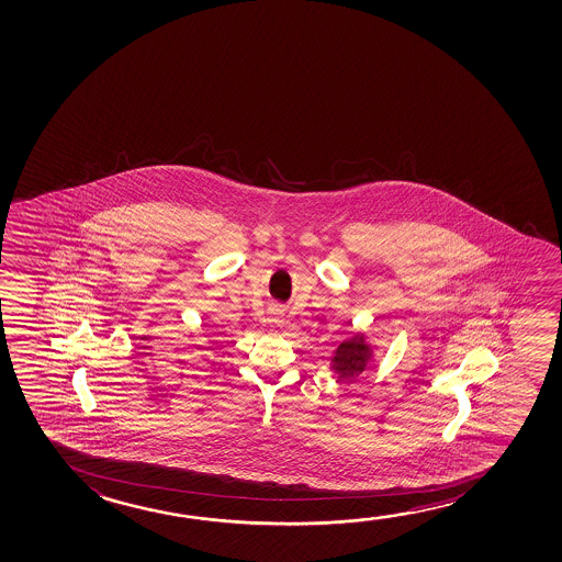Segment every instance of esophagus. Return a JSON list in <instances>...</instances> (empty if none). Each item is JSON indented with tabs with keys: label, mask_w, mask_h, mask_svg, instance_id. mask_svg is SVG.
Returning a JSON list of instances; mask_svg holds the SVG:
<instances>
[{
	"label": "esophagus",
	"mask_w": 562,
	"mask_h": 562,
	"mask_svg": "<svg viewBox=\"0 0 562 562\" xmlns=\"http://www.w3.org/2000/svg\"><path fill=\"white\" fill-rule=\"evenodd\" d=\"M279 319H281V316H279L277 312H273V314H271V322H277V324H279Z\"/></svg>",
	"instance_id": "34e87169"
}]
</instances>
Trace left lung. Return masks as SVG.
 Returning <instances> with one entry per match:
<instances>
[{
    "label": "left lung",
    "instance_id": "1",
    "mask_svg": "<svg viewBox=\"0 0 562 562\" xmlns=\"http://www.w3.org/2000/svg\"><path fill=\"white\" fill-rule=\"evenodd\" d=\"M370 357L372 355H370L369 345L364 344V337L355 336L337 347L336 357L331 359V362H334V370L339 378L351 380L367 369Z\"/></svg>",
    "mask_w": 562,
    "mask_h": 562
}]
</instances>
